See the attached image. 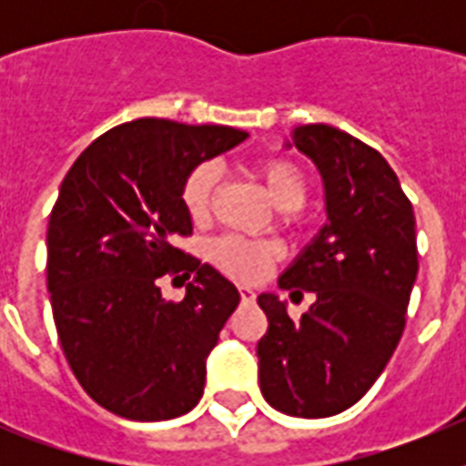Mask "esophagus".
<instances>
[{
    "mask_svg": "<svg viewBox=\"0 0 466 466\" xmlns=\"http://www.w3.org/2000/svg\"><path fill=\"white\" fill-rule=\"evenodd\" d=\"M239 295H241V299H244V302H254V299H256V292L251 290V288H239Z\"/></svg>",
    "mask_w": 466,
    "mask_h": 466,
    "instance_id": "1",
    "label": "esophagus"
}]
</instances>
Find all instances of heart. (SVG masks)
Here are the masks:
<instances>
[{"mask_svg": "<svg viewBox=\"0 0 466 466\" xmlns=\"http://www.w3.org/2000/svg\"><path fill=\"white\" fill-rule=\"evenodd\" d=\"M256 178L273 198V203L283 210H298L309 196V181L302 167L290 159H261L254 164ZM219 181V167L215 161H200L183 178L181 203L190 219L203 222L212 210L215 190ZM208 258L225 276L239 283H256L280 258V247L268 239H247L237 234H225L208 244Z\"/></svg>", "mask_w": 466, "mask_h": 466, "instance_id": "b5f03b06", "label": "heart"}]
</instances>
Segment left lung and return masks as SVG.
<instances>
[{
    "instance_id": "1",
    "label": "left lung",
    "mask_w": 466,
    "mask_h": 466,
    "mask_svg": "<svg viewBox=\"0 0 466 466\" xmlns=\"http://www.w3.org/2000/svg\"><path fill=\"white\" fill-rule=\"evenodd\" d=\"M295 145L324 176L329 222L278 285L317 302L292 321L276 295L258 298V382L278 411L324 419L353 406L397 350L419 273L416 218L375 147L324 123L298 127Z\"/></svg>"
}]
</instances>
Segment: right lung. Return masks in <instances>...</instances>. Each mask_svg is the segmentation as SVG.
Listing matches in <instances>:
<instances>
[{
  "label": "right lung",
  "instance_id": "add662e5",
  "mask_svg": "<svg viewBox=\"0 0 466 466\" xmlns=\"http://www.w3.org/2000/svg\"><path fill=\"white\" fill-rule=\"evenodd\" d=\"M247 140L227 126L137 118L76 157L47 225V290L69 368L98 406L130 420L188 413L205 387V358L239 292L174 247L193 232L181 186L200 161ZM187 284L181 303L158 280Z\"/></svg>",
  "mask_w": 466,
  "mask_h": 466
}]
</instances>
